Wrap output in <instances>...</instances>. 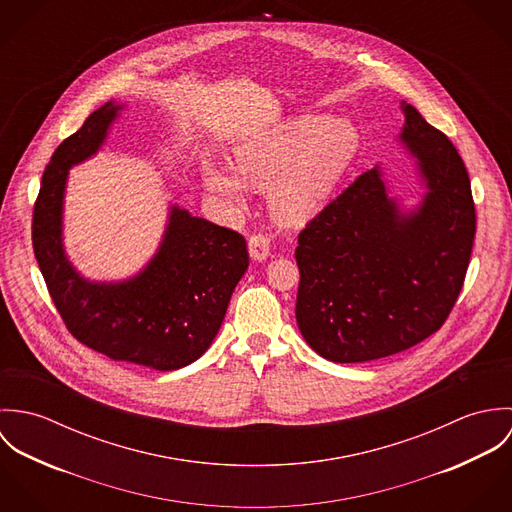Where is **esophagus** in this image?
<instances>
[{
    "label": "esophagus",
    "instance_id": "obj_1",
    "mask_svg": "<svg viewBox=\"0 0 512 512\" xmlns=\"http://www.w3.org/2000/svg\"><path fill=\"white\" fill-rule=\"evenodd\" d=\"M248 252L254 262H264L270 256V238L266 234H252L248 240Z\"/></svg>",
    "mask_w": 512,
    "mask_h": 512
}]
</instances>
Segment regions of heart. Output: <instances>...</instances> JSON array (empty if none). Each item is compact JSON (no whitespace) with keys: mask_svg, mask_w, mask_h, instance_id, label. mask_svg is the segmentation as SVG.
I'll return each instance as SVG.
<instances>
[{"mask_svg":"<svg viewBox=\"0 0 512 512\" xmlns=\"http://www.w3.org/2000/svg\"><path fill=\"white\" fill-rule=\"evenodd\" d=\"M361 147L347 118L301 114L244 138L232 149V169L207 163L205 189L242 211L248 187L270 189V211L284 226H303L335 197Z\"/></svg>","mask_w":512,"mask_h":512,"instance_id":"b5f03b06","label":"heart"}]
</instances>
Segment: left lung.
<instances>
[{
    "instance_id": "8db88e82",
    "label": "left lung",
    "mask_w": 512,
    "mask_h": 512,
    "mask_svg": "<svg viewBox=\"0 0 512 512\" xmlns=\"http://www.w3.org/2000/svg\"><path fill=\"white\" fill-rule=\"evenodd\" d=\"M400 108L398 142L426 185L420 205L404 211L374 165L297 238V327L333 363L390 357L434 335L469 266L475 205L463 159L414 106Z\"/></svg>"
}]
</instances>
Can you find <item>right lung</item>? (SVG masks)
Returning a JSON list of instances; mask_svg holds the SVG:
<instances>
[{"mask_svg":"<svg viewBox=\"0 0 512 512\" xmlns=\"http://www.w3.org/2000/svg\"><path fill=\"white\" fill-rule=\"evenodd\" d=\"M124 106L106 102L53 153L33 211V250L49 293L82 345L153 370L195 363L219 333L236 284L248 268L246 240L179 205L157 252L132 278L86 280L63 244V211L69 169L106 142Z\"/></svg>","mask_w":512,"mask_h":512,"instance_id":"obj_1","label":"right lung"}]
</instances>
